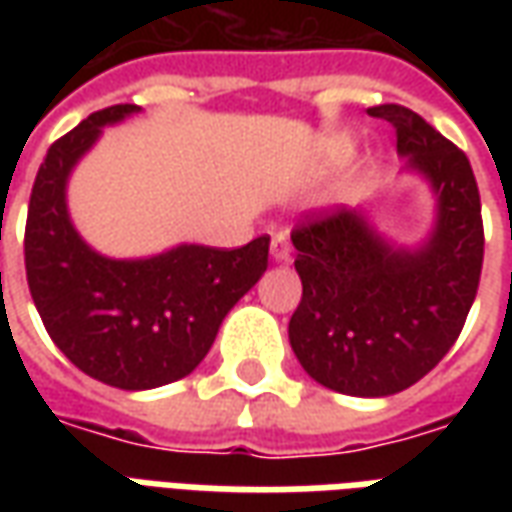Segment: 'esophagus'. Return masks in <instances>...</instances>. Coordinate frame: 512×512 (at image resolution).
<instances>
[{
    "label": "esophagus",
    "mask_w": 512,
    "mask_h": 512,
    "mask_svg": "<svg viewBox=\"0 0 512 512\" xmlns=\"http://www.w3.org/2000/svg\"><path fill=\"white\" fill-rule=\"evenodd\" d=\"M271 257L274 260H288L290 257V238L288 233H274V238H271Z\"/></svg>",
    "instance_id": "1"
}]
</instances>
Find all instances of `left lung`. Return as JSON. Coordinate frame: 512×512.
Returning <instances> with one entry per match:
<instances>
[{"label": "left lung", "mask_w": 512, "mask_h": 512, "mask_svg": "<svg viewBox=\"0 0 512 512\" xmlns=\"http://www.w3.org/2000/svg\"><path fill=\"white\" fill-rule=\"evenodd\" d=\"M392 123L397 150L439 197L436 233L419 252H395L362 213L307 211L293 227L301 301L288 334L318 384L356 397L403 392L428 376L461 334L483 271V213L461 147L400 104L370 106Z\"/></svg>", "instance_id": "1"}]
</instances>
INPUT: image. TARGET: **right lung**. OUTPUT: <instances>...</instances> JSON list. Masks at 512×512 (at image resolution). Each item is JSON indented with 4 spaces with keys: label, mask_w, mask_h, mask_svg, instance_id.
<instances>
[{
    "label": "right lung",
    "mask_w": 512,
    "mask_h": 512,
    "mask_svg": "<svg viewBox=\"0 0 512 512\" xmlns=\"http://www.w3.org/2000/svg\"><path fill=\"white\" fill-rule=\"evenodd\" d=\"M139 106L117 104L60 136L38 169L24 230V266L46 332L87 376L153 389L189 376L224 315L268 268V235L238 249L178 246L150 260L95 255L73 230L65 180L101 126Z\"/></svg>",
    "instance_id": "obj_1"
}]
</instances>
